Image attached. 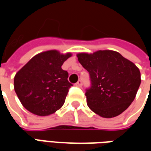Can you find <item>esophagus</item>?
Here are the masks:
<instances>
[{
    "instance_id": "esophagus-1",
    "label": "esophagus",
    "mask_w": 151,
    "mask_h": 151,
    "mask_svg": "<svg viewBox=\"0 0 151 151\" xmlns=\"http://www.w3.org/2000/svg\"><path fill=\"white\" fill-rule=\"evenodd\" d=\"M75 85L77 86H78V87H81V86H82V81H81V80H79L78 82H77Z\"/></svg>"
}]
</instances>
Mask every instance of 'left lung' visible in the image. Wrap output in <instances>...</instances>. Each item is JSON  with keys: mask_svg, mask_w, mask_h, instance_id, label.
Masks as SVG:
<instances>
[{"mask_svg": "<svg viewBox=\"0 0 151 151\" xmlns=\"http://www.w3.org/2000/svg\"><path fill=\"white\" fill-rule=\"evenodd\" d=\"M77 56L91 78V87L86 91L90 109L104 118L116 116L125 111L141 84L139 69L111 50L79 53Z\"/></svg>", "mask_w": 151, "mask_h": 151, "instance_id": "8db88e82", "label": "left lung"}]
</instances>
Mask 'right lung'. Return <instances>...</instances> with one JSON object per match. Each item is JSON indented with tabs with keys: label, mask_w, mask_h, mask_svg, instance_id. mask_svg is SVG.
<instances>
[{
	"label": "right lung",
	"mask_w": 151,
	"mask_h": 151,
	"mask_svg": "<svg viewBox=\"0 0 151 151\" xmlns=\"http://www.w3.org/2000/svg\"><path fill=\"white\" fill-rule=\"evenodd\" d=\"M71 56L56 50L39 53L16 73L14 91L27 110L44 116L62 107L73 85L61 66Z\"/></svg>",
	"instance_id": "obj_1"
}]
</instances>
